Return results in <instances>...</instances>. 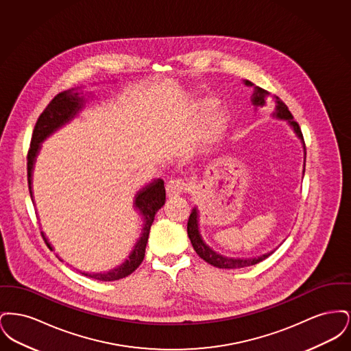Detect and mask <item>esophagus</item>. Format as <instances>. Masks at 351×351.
Segmentation results:
<instances>
[{
	"instance_id": "obj_1",
	"label": "esophagus",
	"mask_w": 351,
	"mask_h": 351,
	"mask_svg": "<svg viewBox=\"0 0 351 351\" xmlns=\"http://www.w3.org/2000/svg\"><path fill=\"white\" fill-rule=\"evenodd\" d=\"M186 188H188V183L184 182L182 179L169 180L167 183V186H166L167 196L169 199H176L180 195H183L184 192L186 191Z\"/></svg>"
}]
</instances>
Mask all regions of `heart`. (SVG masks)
Masks as SVG:
<instances>
[{"label":"heart","instance_id":"obj_1","mask_svg":"<svg viewBox=\"0 0 351 351\" xmlns=\"http://www.w3.org/2000/svg\"><path fill=\"white\" fill-rule=\"evenodd\" d=\"M209 108H210V106L206 104V105L199 106L197 109L202 113L204 110H208ZM228 121H229V119H228L225 113H218L217 116L208 123V128H206V132H205V139H206L208 142H210V143H212V142H216L218 138L226 130Z\"/></svg>","mask_w":351,"mask_h":351}]
</instances>
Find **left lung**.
Masks as SVG:
<instances>
[{"mask_svg":"<svg viewBox=\"0 0 351 351\" xmlns=\"http://www.w3.org/2000/svg\"><path fill=\"white\" fill-rule=\"evenodd\" d=\"M243 83H245V85H247V86H254V93L251 96L252 105L255 108L265 106L266 105V100H267V97L269 96L267 90H265L263 88L255 86L249 80H243ZM274 102H275V110L272 112L271 116L276 118V119L287 121L288 125L292 128V130L299 136V139H300L301 143H302V147H304V169H302V173H304L305 172V155H306V152H305V143H304V138H302L300 126L293 119V116L291 114V112L288 110V108H287V105L284 104L283 101L280 100L278 96H274ZM199 218H200V216H199V209L193 208L192 212H191L189 219H188V225H186L188 237L191 239V243H192L193 249L197 252V255L200 256L201 259H204L206 263H209V265H212L215 267L229 268V269L250 267V266H254V265L265 261L266 258H268L275 251H269V252H266L263 255L252 256V258H230V256L221 255V254H218L213 249H210L204 242V239L201 237L200 230H199Z\"/></svg>","mask_w":351,"mask_h":351,"instance_id":"obj_1","label":"left lung"}]
</instances>
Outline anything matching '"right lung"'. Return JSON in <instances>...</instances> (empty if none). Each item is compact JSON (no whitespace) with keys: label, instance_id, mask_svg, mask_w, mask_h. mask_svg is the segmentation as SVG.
Instances as JSON below:
<instances>
[{"label":"right lung","instance_id":"obj_1","mask_svg":"<svg viewBox=\"0 0 351 351\" xmlns=\"http://www.w3.org/2000/svg\"><path fill=\"white\" fill-rule=\"evenodd\" d=\"M84 105H85V97L80 95V92L72 88L56 95L47 105V108L43 110V113L38 118L34 128L30 150L27 154V182H29V191H30L33 202L32 180H33L34 165L42 147V142L47 139L51 134L55 133L69 121H72L73 117L83 109ZM165 201H166V189H165V182L162 179H155L151 183L145 185L142 189H139L134 197L133 206L136 212H139V216L143 218V228H142L141 237L135 242L129 258L118 267L105 271V272H90V274L82 272V271L80 272L88 278H92L100 282H113V280L126 278L128 275L134 272L136 268L139 267V265L145 258L151 225L154 222L156 212L165 205ZM40 234L46 245L52 250L50 242L46 238L45 233L40 232Z\"/></svg>","mask_w":351,"mask_h":351}]
</instances>
